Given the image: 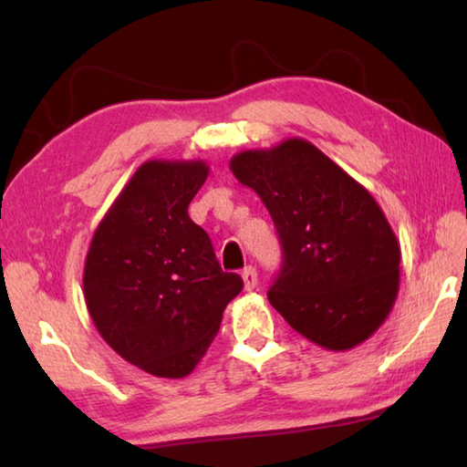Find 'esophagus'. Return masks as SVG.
Masks as SVG:
<instances>
[{
    "instance_id": "1",
    "label": "esophagus",
    "mask_w": 467,
    "mask_h": 467,
    "mask_svg": "<svg viewBox=\"0 0 467 467\" xmlns=\"http://www.w3.org/2000/svg\"><path fill=\"white\" fill-rule=\"evenodd\" d=\"M241 276H243V281H244V289L246 291H253L254 286H256V283H259V276H256L254 266H244Z\"/></svg>"
}]
</instances>
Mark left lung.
Segmentation results:
<instances>
[{
  "mask_svg": "<svg viewBox=\"0 0 467 467\" xmlns=\"http://www.w3.org/2000/svg\"><path fill=\"white\" fill-rule=\"evenodd\" d=\"M269 211L283 251L266 293L296 333L331 351L379 329L400 291V244L365 188L303 138L233 156Z\"/></svg>",
  "mask_w": 467,
  "mask_h": 467,
  "instance_id": "obj_1",
  "label": "left lung"
}]
</instances>
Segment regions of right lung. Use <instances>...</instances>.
Returning a JSON list of instances; mask_svg holds the SVG:
<instances>
[{"instance_id": "obj_1", "label": "right lung", "mask_w": 467, "mask_h": 467, "mask_svg": "<svg viewBox=\"0 0 467 467\" xmlns=\"http://www.w3.org/2000/svg\"><path fill=\"white\" fill-rule=\"evenodd\" d=\"M208 176L202 161H148L98 224L84 295L102 339L156 377L191 373L243 291L213 243L188 216Z\"/></svg>"}]
</instances>
